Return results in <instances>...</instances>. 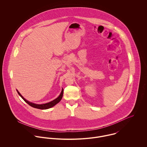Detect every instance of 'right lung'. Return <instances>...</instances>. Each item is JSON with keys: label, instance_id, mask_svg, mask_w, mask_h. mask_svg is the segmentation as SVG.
<instances>
[{"label": "right lung", "instance_id": "1", "mask_svg": "<svg viewBox=\"0 0 147 147\" xmlns=\"http://www.w3.org/2000/svg\"><path fill=\"white\" fill-rule=\"evenodd\" d=\"M17 92L18 93V94H19V96L21 97V98L25 101V102H26L28 105H30V106L33 107H34V108H36V109H42V110H45V109H49V108H51L52 107H53L54 106L57 104L58 102H60V101L62 100V97H63V89H62V92L60 94V95L58 96V97H57L56 99H55L54 100L50 102H48V103H46V104H34V103H32V102H30L28 101H27L26 99H25L21 95V94L19 93V92L17 90Z\"/></svg>", "mask_w": 147, "mask_h": 147}]
</instances>
